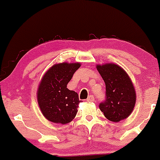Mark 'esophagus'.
<instances>
[{
	"instance_id": "1",
	"label": "esophagus",
	"mask_w": 160,
	"mask_h": 160,
	"mask_svg": "<svg viewBox=\"0 0 160 160\" xmlns=\"http://www.w3.org/2000/svg\"><path fill=\"white\" fill-rule=\"evenodd\" d=\"M87 101H89V102H93L94 101V97H93V95H90L88 99H87Z\"/></svg>"
}]
</instances>
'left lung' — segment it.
I'll use <instances>...</instances> for the list:
<instances>
[{"label": "left lung", "mask_w": 160, "mask_h": 160, "mask_svg": "<svg viewBox=\"0 0 160 160\" xmlns=\"http://www.w3.org/2000/svg\"><path fill=\"white\" fill-rule=\"evenodd\" d=\"M106 86L105 100L99 108L108 120L118 122L128 118L135 104V90L129 77L116 64L97 66Z\"/></svg>", "instance_id": "8db88e82"}]
</instances>
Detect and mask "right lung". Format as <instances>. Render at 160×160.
<instances>
[{"label":"right lung","instance_id":"obj_1","mask_svg":"<svg viewBox=\"0 0 160 160\" xmlns=\"http://www.w3.org/2000/svg\"><path fill=\"white\" fill-rule=\"evenodd\" d=\"M80 63L56 64L42 77L38 90V102L46 118L54 123L67 124L75 118L79 103L78 93L67 88Z\"/></svg>","mask_w":160,"mask_h":160}]
</instances>
